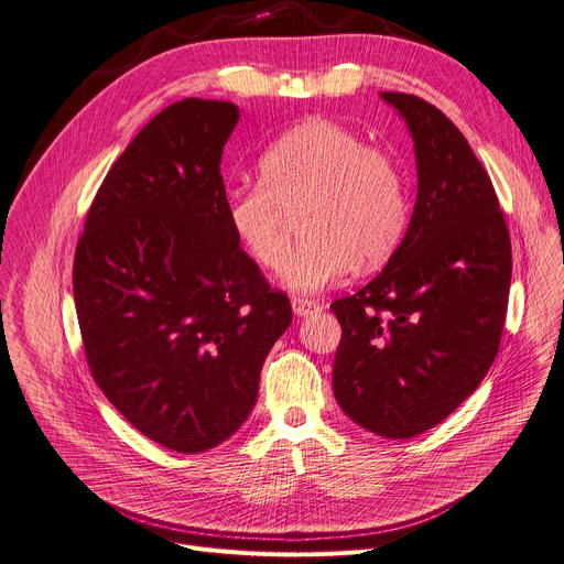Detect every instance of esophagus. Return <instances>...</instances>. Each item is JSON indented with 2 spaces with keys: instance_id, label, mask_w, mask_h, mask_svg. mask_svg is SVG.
I'll return each instance as SVG.
<instances>
[{
  "instance_id": "1",
  "label": "esophagus",
  "mask_w": 564,
  "mask_h": 564,
  "mask_svg": "<svg viewBox=\"0 0 564 564\" xmlns=\"http://www.w3.org/2000/svg\"><path fill=\"white\" fill-rule=\"evenodd\" d=\"M291 307L295 316H310L312 312L318 310V303L307 301V297H291Z\"/></svg>"
}]
</instances>
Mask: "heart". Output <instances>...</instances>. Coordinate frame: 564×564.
I'll use <instances>...</instances> for the list:
<instances>
[{
	"label": "heart",
	"mask_w": 564,
	"mask_h": 564,
	"mask_svg": "<svg viewBox=\"0 0 564 564\" xmlns=\"http://www.w3.org/2000/svg\"><path fill=\"white\" fill-rule=\"evenodd\" d=\"M257 180L227 193V223L257 267L280 273L301 218L305 243L284 278L293 291H321L352 267L376 269L405 235L399 163L329 118L286 129L261 152Z\"/></svg>",
	"instance_id": "1"
}]
</instances>
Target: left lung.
Wrapping results in <instances>:
<instances>
[{"instance_id": "left-lung-1", "label": "left lung", "mask_w": 564, "mask_h": 564, "mask_svg": "<svg viewBox=\"0 0 564 564\" xmlns=\"http://www.w3.org/2000/svg\"><path fill=\"white\" fill-rule=\"evenodd\" d=\"M408 122L416 205L378 278L339 297L333 389L369 433L410 440L478 389L499 352L512 278L510 231L462 131L430 102L382 93Z\"/></svg>"}]
</instances>
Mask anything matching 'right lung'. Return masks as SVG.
Listing matches in <instances>:
<instances>
[{
	"mask_svg": "<svg viewBox=\"0 0 564 564\" xmlns=\"http://www.w3.org/2000/svg\"><path fill=\"white\" fill-rule=\"evenodd\" d=\"M239 107L186 97L111 165L77 243L73 289L88 369L145 437L203 453L243 425L291 325L227 223L223 148Z\"/></svg>",
	"mask_w": 564,
	"mask_h": 564,
	"instance_id": "add662e5",
	"label": "right lung"
}]
</instances>
